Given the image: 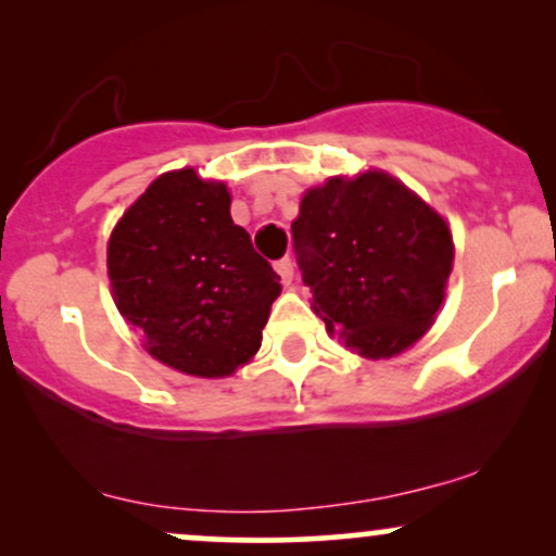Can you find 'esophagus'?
<instances>
[{"mask_svg":"<svg viewBox=\"0 0 556 556\" xmlns=\"http://www.w3.org/2000/svg\"><path fill=\"white\" fill-rule=\"evenodd\" d=\"M274 269H277L279 277H282L285 285L292 282V261L290 258H279L277 264H274Z\"/></svg>","mask_w":556,"mask_h":556,"instance_id":"obj_1","label":"esophagus"}]
</instances>
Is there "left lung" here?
<instances>
[{
  "instance_id": "left-lung-1",
  "label": "left lung",
  "mask_w": 556,
  "mask_h": 556,
  "mask_svg": "<svg viewBox=\"0 0 556 556\" xmlns=\"http://www.w3.org/2000/svg\"><path fill=\"white\" fill-rule=\"evenodd\" d=\"M316 316L368 361L405 353L437 321L455 264L446 219L384 169L308 188L292 222Z\"/></svg>"
}]
</instances>
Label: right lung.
<instances>
[{
	"label": "right lung",
	"mask_w": 556,
	"mask_h": 556,
	"mask_svg": "<svg viewBox=\"0 0 556 556\" xmlns=\"http://www.w3.org/2000/svg\"><path fill=\"white\" fill-rule=\"evenodd\" d=\"M225 180L159 175L114 225L106 277L146 353L198 379H225L258 353L282 292L269 261L229 216Z\"/></svg>",
	"instance_id": "add662e5"
}]
</instances>
